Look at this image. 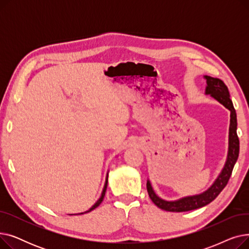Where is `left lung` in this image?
Masks as SVG:
<instances>
[{
  "mask_svg": "<svg viewBox=\"0 0 249 249\" xmlns=\"http://www.w3.org/2000/svg\"><path fill=\"white\" fill-rule=\"evenodd\" d=\"M206 80L207 86L205 89V94L209 95L218 101L221 105L230 111V125H229V139H228V153L226 162L224 167L222 168L221 173L214 180L213 184L209 187L205 192L200 193L198 195L187 196V197H182L180 199L175 201H166L160 198L158 195L155 194L151 182L147 179V192L149 195V198L151 201L158 206L159 208L162 209L164 211L168 212H186L195 210L201 207H204L208 204H210L214 201L217 196L222 192L231 177L233 167L237 161L238 155H239V139L237 136V117L236 112L233 107V103L230 99L229 90L226 85L222 82L219 78H215L209 75H204Z\"/></svg>",
  "mask_w": 249,
  "mask_h": 249,
  "instance_id": "8db88e82",
  "label": "left lung"
}]
</instances>
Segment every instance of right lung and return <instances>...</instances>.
<instances>
[{"mask_svg": "<svg viewBox=\"0 0 249 249\" xmlns=\"http://www.w3.org/2000/svg\"><path fill=\"white\" fill-rule=\"evenodd\" d=\"M107 186H108V173H107V177H106V180H105V185H104V188H103V191H102V194H101V197L99 198V200L91 206L88 211L84 212V213H78V214H85V213H89L90 211H93L94 209H96L98 206H100V204L103 202L104 200V197H105V193H106V190H107ZM71 215H74V214H71Z\"/></svg>", "mask_w": 249, "mask_h": 249, "instance_id": "right-lung-1", "label": "right lung"}]
</instances>
